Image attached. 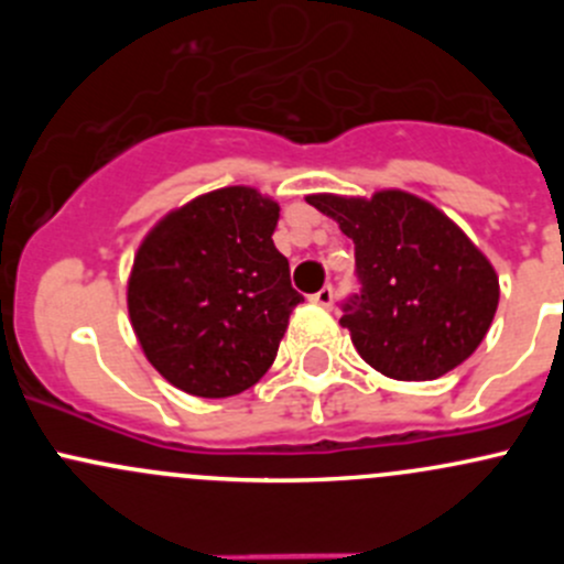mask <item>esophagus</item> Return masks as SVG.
Here are the masks:
<instances>
[{"label": "esophagus", "instance_id": "esophagus-1", "mask_svg": "<svg viewBox=\"0 0 564 564\" xmlns=\"http://www.w3.org/2000/svg\"><path fill=\"white\" fill-rule=\"evenodd\" d=\"M311 300H314L316 305H322V308H329V305H333V286L318 289L316 294H311Z\"/></svg>", "mask_w": 564, "mask_h": 564}]
</instances>
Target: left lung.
<instances>
[{
	"label": "left lung",
	"instance_id": "8db88e82",
	"mask_svg": "<svg viewBox=\"0 0 564 564\" xmlns=\"http://www.w3.org/2000/svg\"><path fill=\"white\" fill-rule=\"evenodd\" d=\"M355 242L360 297L340 324L362 360L398 382H431L482 344L499 278L442 209L406 191L305 196Z\"/></svg>",
	"mask_w": 564,
	"mask_h": 564
}]
</instances>
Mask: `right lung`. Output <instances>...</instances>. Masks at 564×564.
<instances>
[{"label":"right lung","mask_w":564,"mask_h":564,"mask_svg":"<svg viewBox=\"0 0 564 564\" xmlns=\"http://www.w3.org/2000/svg\"><path fill=\"white\" fill-rule=\"evenodd\" d=\"M278 213L256 187H218L163 215L141 240L128 278L130 324L176 390L237 395L275 360L303 303L272 242Z\"/></svg>","instance_id":"right-lung-1"}]
</instances>
